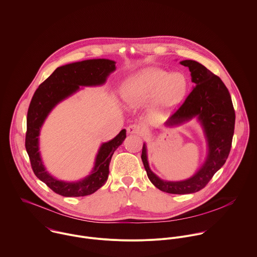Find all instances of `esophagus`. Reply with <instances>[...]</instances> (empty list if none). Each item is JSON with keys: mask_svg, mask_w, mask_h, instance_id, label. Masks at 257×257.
<instances>
[{"mask_svg": "<svg viewBox=\"0 0 257 257\" xmlns=\"http://www.w3.org/2000/svg\"><path fill=\"white\" fill-rule=\"evenodd\" d=\"M128 134H137V135H144L146 133V128L143 124L140 123H133L127 126Z\"/></svg>", "mask_w": 257, "mask_h": 257, "instance_id": "1", "label": "esophagus"}]
</instances>
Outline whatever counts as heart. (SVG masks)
<instances>
[{"label":"heart","mask_w":257,"mask_h":257,"mask_svg":"<svg viewBox=\"0 0 257 257\" xmlns=\"http://www.w3.org/2000/svg\"><path fill=\"white\" fill-rule=\"evenodd\" d=\"M189 82L182 72L149 68L126 81L123 98L132 106L142 105L154 98L159 107H173L185 97Z\"/></svg>","instance_id":"1"}]
</instances>
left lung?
Listing matches in <instances>:
<instances>
[{"mask_svg":"<svg viewBox=\"0 0 257 257\" xmlns=\"http://www.w3.org/2000/svg\"><path fill=\"white\" fill-rule=\"evenodd\" d=\"M189 68L195 87L184 103L169 117L166 125L181 124L197 117L208 145V155L198 172L185 181H164L149 167L147 148L144 144L142 161L150 181L161 191L170 194H191L202 190L214 174L225 164L232 145L235 125V110L230 93L223 81L194 60L180 62Z\"/></svg>","mask_w":257,"mask_h":257,"instance_id":"left-lung-1","label":"left lung"}]
</instances>
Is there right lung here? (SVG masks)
Here are the masks:
<instances>
[{
  "instance_id": "right-lung-1",
  "label": "right lung",
  "mask_w": 257,
  "mask_h": 257,
  "mask_svg": "<svg viewBox=\"0 0 257 257\" xmlns=\"http://www.w3.org/2000/svg\"><path fill=\"white\" fill-rule=\"evenodd\" d=\"M115 70V62L109 59H90L60 66L36 89L27 113L25 147L36 177L53 192L64 197H83L102 187L109 174V163L114 151L122 144L126 131L122 130L111 141L101 145L90 175L77 182H63L47 173L39 153L40 128L53 107L70 96L80 86H96L105 82Z\"/></svg>"
}]
</instances>
